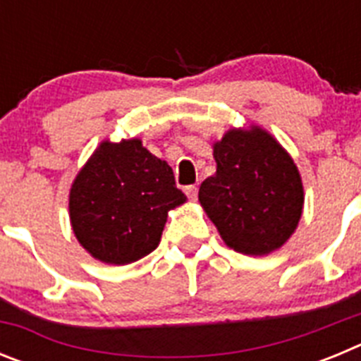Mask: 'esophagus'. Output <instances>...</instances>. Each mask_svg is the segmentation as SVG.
Returning a JSON list of instances; mask_svg holds the SVG:
<instances>
[{
	"instance_id": "1",
	"label": "esophagus",
	"mask_w": 361,
	"mask_h": 361,
	"mask_svg": "<svg viewBox=\"0 0 361 361\" xmlns=\"http://www.w3.org/2000/svg\"><path fill=\"white\" fill-rule=\"evenodd\" d=\"M186 195L191 202H195L197 195H199V188L197 186H186Z\"/></svg>"
}]
</instances>
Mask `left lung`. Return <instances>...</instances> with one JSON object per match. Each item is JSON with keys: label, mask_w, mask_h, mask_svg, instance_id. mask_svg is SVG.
<instances>
[{"label": "left lung", "mask_w": 361, "mask_h": 361, "mask_svg": "<svg viewBox=\"0 0 361 361\" xmlns=\"http://www.w3.org/2000/svg\"><path fill=\"white\" fill-rule=\"evenodd\" d=\"M215 175L200 184L199 200L231 250L262 257L295 233L304 186L291 155L260 126L233 128L213 145Z\"/></svg>", "instance_id": "8db88e82"}]
</instances>
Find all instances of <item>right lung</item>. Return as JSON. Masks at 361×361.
Instances as JSON below:
<instances>
[{
    "label": "right lung",
    "instance_id": "obj_1",
    "mask_svg": "<svg viewBox=\"0 0 361 361\" xmlns=\"http://www.w3.org/2000/svg\"><path fill=\"white\" fill-rule=\"evenodd\" d=\"M184 202L173 170L139 139L103 141L73 178L70 222L92 257L124 266L157 247L168 212Z\"/></svg>",
    "mask_w": 361,
    "mask_h": 361
}]
</instances>
